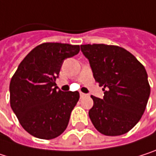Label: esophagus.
<instances>
[{
    "instance_id": "34e87169",
    "label": "esophagus",
    "mask_w": 156,
    "mask_h": 156,
    "mask_svg": "<svg viewBox=\"0 0 156 156\" xmlns=\"http://www.w3.org/2000/svg\"><path fill=\"white\" fill-rule=\"evenodd\" d=\"M86 95H87V94H83V93H82V92L80 93V96H81V97H84V96H86Z\"/></svg>"
}]
</instances>
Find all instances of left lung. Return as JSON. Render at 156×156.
<instances>
[{
	"label": "left lung",
	"instance_id": "obj_1",
	"mask_svg": "<svg viewBox=\"0 0 156 156\" xmlns=\"http://www.w3.org/2000/svg\"><path fill=\"white\" fill-rule=\"evenodd\" d=\"M94 77L103 86V99L91 96L89 117L98 132L116 136L129 132L141 119L150 95L144 65L128 51L116 45L83 44Z\"/></svg>",
	"mask_w": 156,
	"mask_h": 156
}]
</instances>
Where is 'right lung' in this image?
I'll list each match as a JSON object with an SVG mask.
<instances>
[{
    "label": "right lung",
    "instance_id": "1",
    "mask_svg": "<svg viewBox=\"0 0 156 156\" xmlns=\"http://www.w3.org/2000/svg\"><path fill=\"white\" fill-rule=\"evenodd\" d=\"M79 51V45L41 43L25 56L12 77L11 107L33 136L50 140L66 129L80 94L58 90L55 80L63 61Z\"/></svg>",
    "mask_w": 156,
    "mask_h": 156
}]
</instances>
